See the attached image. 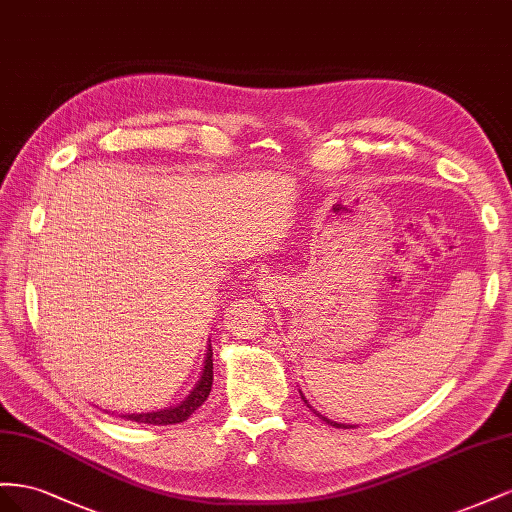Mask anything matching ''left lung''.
Wrapping results in <instances>:
<instances>
[{"label": "left lung", "mask_w": 512, "mask_h": 512, "mask_svg": "<svg viewBox=\"0 0 512 512\" xmlns=\"http://www.w3.org/2000/svg\"><path fill=\"white\" fill-rule=\"evenodd\" d=\"M300 397H302V392H300ZM302 401H304V403H306V407H311V405H309V401H306V399H304V397H302ZM311 410H313V407H311ZM313 414H317V412H315V410H313ZM317 416H319V418H321V420H324V422H328V425H330V427H337V429H349V427H345V425H341V422H334V420H328V418H326V416H321V414H317Z\"/></svg>", "instance_id": "8db88e82"}]
</instances>
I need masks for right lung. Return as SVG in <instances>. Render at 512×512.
<instances>
[{
  "mask_svg": "<svg viewBox=\"0 0 512 512\" xmlns=\"http://www.w3.org/2000/svg\"><path fill=\"white\" fill-rule=\"evenodd\" d=\"M212 347H208L206 352V362H203V371H201V379L197 382V386L193 388V392L175 407H167V410L160 412H148V414H124L122 418L133 420V422H143V425H175V422H184L188 420L195 410L203 405V401L208 399V394L212 390Z\"/></svg>",
  "mask_w": 512,
  "mask_h": 512,
  "instance_id": "obj_1",
  "label": "right lung"
}]
</instances>
